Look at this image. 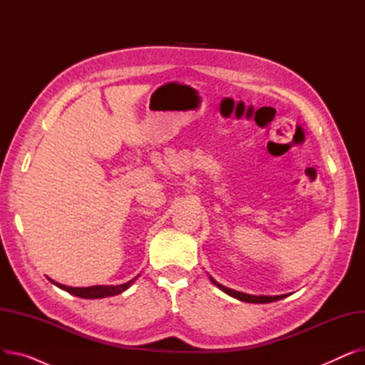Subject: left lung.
Masks as SVG:
<instances>
[{"mask_svg":"<svg viewBox=\"0 0 365 365\" xmlns=\"http://www.w3.org/2000/svg\"><path fill=\"white\" fill-rule=\"evenodd\" d=\"M210 279H212V282L216 287H219L222 292H225L226 294L232 296V297H235V299H238L241 302H248V303H271V302H277V300H281V299L289 296V294H281V296H252V294H245V293H241V292H235L232 289H227V287L219 284L212 277H210Z\"/></svg>","mask_w":365,"mask_h":365,"instance_id":"1","label":"left lung"}]
</instances>
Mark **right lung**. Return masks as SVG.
Returning a JSON list of instances; mask_svg holds the SVG:
<instances>
[{
    "label": "right lung",
    "mask_w": 365,
    "mask_h": 365,
    "mask_svg": "<svg viewBox=\"0 0 365 365\" xmlns=\"http://www.w3.org/2000/svg\"><path fill=\"white\" fill-rule=\"evenodd\" d=\"M138 278V277H136ZM134 278V279H136ZM50 279V278H48ZM134 279L125 282V284H120V285H93V287H68L63 284L56 282L53 279H50L54 285L59 287V289L73 294V296H78L83 299H101V297H109V296H115V294H120L123 292H125L128 287L131 285V282H134Z\"/></svg>",
    "instance_id": "add662e5"
}]
</instances>
